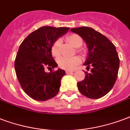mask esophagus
<instances>
[{
    "instance_id": "1",
    "label": "esophagus",
    "mask_w": 130,
    "mask_h": 130,
    "mask_svg": "<svg viewBox=\"0 0 130 130\" xmlns=\"http://www.w3.org/2000/svg\"><path fill=\"white\" fill-rule=\"evenodd\" d=\"M65 72H66V74H72V73H73V72H74V71H70V70H66V71H65Z\"/></svg>"
}]
</instances>
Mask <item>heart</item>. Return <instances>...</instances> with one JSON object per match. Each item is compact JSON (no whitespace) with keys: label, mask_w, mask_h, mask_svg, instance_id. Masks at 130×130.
<instances>
[{"label":"heart","mask_w":130,"mask_h":130,"mask_svg":"<svg viewBox=\"0 0 130 130\" xmlns=\"http://www.w3.org/2000/svg\"><path fill=\"white\" fill-rule=\"evenodd\" d=\"M67 40L73 47L76 48V52L79 54L82 53V50L78 47H80L83 44V39L80 35L77 34H71L67 37ZM61 39H56L54 41L51 47V52L53 56L58 58L61 55ZM80 63V59L78 56H74L72 58H65L62 57L58 60V65L65 69H73L76 66Z\"/></svg>","instance_id":"heart-1"}]
</instances>
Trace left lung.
I'll return each instance as SVG.
<instances>
[{
    "instance_id": "8db88e82",
    "label": "left lung",
    "mask_w": 130,
    "mask_h": 130,
    "mask_svg": "<svg viewBox=\"0 0 130 130\" xmlns=\"http://www.w3.org/2000/svg\"><path fill=\"white\" fill-rule=\"evenodd\" d=\"M85 40L89 55L84 65L91 68L85 79L78 83L79 91L91 99H99L108 93L117 78L119 58L113 43L106 37L90 27L71 29Z\"/></svg>"
}]
</instances>
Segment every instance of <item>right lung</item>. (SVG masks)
Segmentation results:
<instances>
[{"label":"right lung","mask_w":130,"mask_h":130,"mask_svg":"<svg viewBox=\"0 0 130 130\" xmlns=\"http://www.w3.org/2000/svg\"><path fill=\"white\" fill-rule=\"evenodd\" d=\"M69 28L43 26L29 34L19 47L15 59V70L23 91L37 101H46L59 91L63 69L45 72L57 64L52 56L51 47L54 41L68 31Z\"/></svg>","instance_id":"obj_1"}]
</instances>
